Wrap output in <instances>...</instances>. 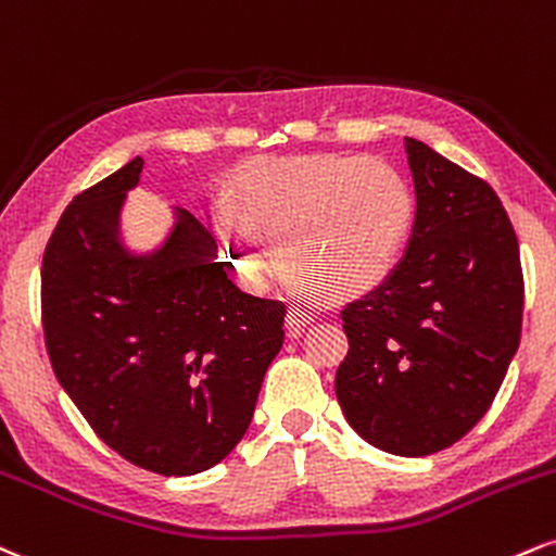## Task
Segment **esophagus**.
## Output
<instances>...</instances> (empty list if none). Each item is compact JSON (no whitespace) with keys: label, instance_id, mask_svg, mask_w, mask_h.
I'll use <instances>...</instances> for the list:
<instances>
[{"label":"esophagus","instance_id":"34e87169","mask_svg":"<svg viewBox=\"0 0 556 556\" xmlns=\"http://www.w3.org/2000/svg\"><path fill=\"white\" fill-rule=\"evenodd\" d=\"M315 312L304 309V306H291L289 315H286V328H289L291 338H299L309 323H315Z\"/></svg>","mask_w":556,"mask_h":556}]
</instances>
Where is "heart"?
<instances>
[{
  "label": "heart",
  "mask_w": 556,
  "mask_h": 556,
  "mask_svg": "<svg viewBox=\"0 0 556 556\" xmlns=\"http://www.w3.org/2000/svg\"><path fill=\"white\" fill-rule=\"evenodd\" d=\"M414 215V192L390 163L315 153L241 172L220 231L247 286H263L283 257L296 286L351 299L395 270Z\"/></svg>",
  "instance_id": "heart-1"
}]
</instances>
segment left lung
<instances>
[{
	"label": "left lung",
	"instance_id": "left-lung-1",
	"mask_svg": "<svg viewBox=\"0 0 556 556\" xmlns=\"http://www.w3.org/2000/svg\"><path fill=\"white\" fill-rule=\"evenodd\" d=\"M406 153L414 228L395 270L341 312L336 395L369 445L419 458L492 406L520 343L523 270L497 192L421 140Z\"/></svg>",
	"mask_w": 556,
	"mask_h": 556
}]
</instances>
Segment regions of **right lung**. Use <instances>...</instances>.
<instances>
[{
	"label": "right lung",
	"instance_id": "obj_1",
	"mask_svg": "<svg viewBox=\"0 0 556 556\" xmlns=\"http://www.w3.org/2000/svg\"><path fill=\"white\" fill-rule=\"evenodd\" d=\"M140 155L70 202L41 267L46 351L96 434L161 476L207 471L250 429L286 304L239 291L211 226L174 207L155 250L122 237Z\"/></svg>",
	"mask_w": 556,
	"mask_h": 556
}]
</instances>
